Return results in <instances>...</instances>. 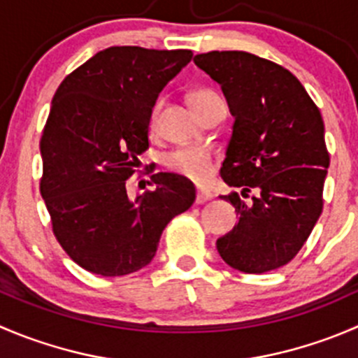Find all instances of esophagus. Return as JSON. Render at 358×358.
Here are the masks:
<instances>
[{
	"label": "esophagus",
	"mask_w": 358,
	"mask_h": 358,
	"mask_svg": "<svg viewBox=\"0 0 358 358\" xmlns=\"http://www.w3.org/2000/svg\"><path fill=\"white\" fill-rule=\"evenodd\" d=\"M211 197H213V194L210 192V190H204V189H199L197 190V196H196V203L197 204H203L206 203V201H210Z\"/></svg>",
	"instance_id": "esophagus-1"
}]
</instances>
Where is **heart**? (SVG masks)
Listing matches in <instances>:
<instances>
[{"label": "heart", "instance_id": "obj_1", "mask_svg": "<svg viewBox=\"0 0 358 358\" xmlns=\"http://www.w3.org/2000/svg\"><path fill=\"white\" fill-rule=\"evenodd\" d=\"M218 96L211 91H196L190 94L189 101L192 108L197 113L208 106L210 103L218 101ZM159 105L154 106L152 110V124H154L155 115H157ZM164 166L168 171L175 173V175L189 178L192 182H204L208 176L213 171V150L204 145H190V147H180L166 154Z\"/></svg>", "mask_w": 358, "mask_h": 358}]
</instances>
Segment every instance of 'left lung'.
I'll use <instances>...</instances> for the list:
<instances>
[{"label":"left lung","mask_w":358,"mask_h":358,"mask_svg":"<svg viewBox=\"0 0 358 358\" xmlns=\"http://www.w3.org/2000/svg\"><path fill=\"white\" fill-rule=\"evenodd\" d=\"M194 62L220 83L234 117L220 175L241 190L224 196L239 222L217 239L218 253L250 275L278 269L303 248L324 208L331 159L320 110L289 69L259 55L213 50Z\"/></svg>","instance_id":"8db88e82"}]
</instances>
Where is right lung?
<instances>
[{"label":"right lung","instance_id":"add662e5","mask_svg":"<svg viewBox=\"0 0 358 358\" xmlns=\"http://www.w3.org/2000/svg\"><path fill=\"white\" fill-rule=\"evenodd\" d=\"M192 59V50L110 47L69 73L52 99L40 141V192L52 231L85 271L124 276L157 252L173 217L189 210L196 189L175 173H155L136 201L126 180L148 148L159 92Z\"/></svg>","mask_w":358,"mask_h":358}]
</instances>
